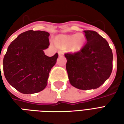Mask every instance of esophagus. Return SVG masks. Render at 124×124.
Masks as SVG:
<instances>
[{"label": "esophagus", "mask_w": 124, "mask_h": 124, "mask_svg": "<svg viewBox=\"0 0 124 124\" xmlns=\"http://www.w3.org/2000/svg\"><path fill=\"white\" fill-rule=\"evenodd\" d=\"M64 50H60L58 52V55L59 56H62L63 54H64Z\"/></svg>", "instance_id": "1"}]
</instances>
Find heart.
I'll list each match as a JSON object with an SVG mask.
<instances>
[{"instance_id":"obj_1","label":"heart","mask_w":124,"mask_h":124,"mask_svg":"<svg viewBox=\"0 0 124 124\" xmlns=\"http://www.w3.org/2000/svg\"><path fill=\"white\" fill-rule=\"evenodd\" d=\"M60 45L62 47H68L70 46V49L72 51H78L83 46L84 38L83 35H62L58 38Z\"/></svg>"}]
</instances>
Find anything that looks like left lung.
I'll return each instance as SVG.
<instances>
[{"label": "left lung", "mask_w": 124, "mask_h": 124, "mask_svg": "<svg viewBox=\"0 0 124 124\" xmlns=\"http://www.w3.org/2000/svg\"><path fill=\"white\" fill-rule=\"evenodd\" d=\"M87 42L78 52L64 54L71 85L80 90L96 89L109 78L113 54L106 40L93 31H84Z\"/></svg>", "instance_id": "1"}]
</instances>
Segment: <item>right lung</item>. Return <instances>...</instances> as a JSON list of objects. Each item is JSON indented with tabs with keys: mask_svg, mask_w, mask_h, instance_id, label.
Returning <instances> with one entry per match:
<instances>
[{
	"mask_svg": "<svg viewBox=\"0 0 124 124\" xmlns=\"http://www.w3.org/2000/svg\"><path fill=\"white\" fill-rule=\"evenodd\" d=\"M49 35L45 31H26L8 47L3 58L4 76L21 93H37L46 88L49 73L58 57V53L49 57L44 52L50 45Z\"/></svg>",
	"mask_w": 124,
	"mask_h": 124,
	"instance_id": "add662e5",
	"label": "right lung"
}]
</instances>
